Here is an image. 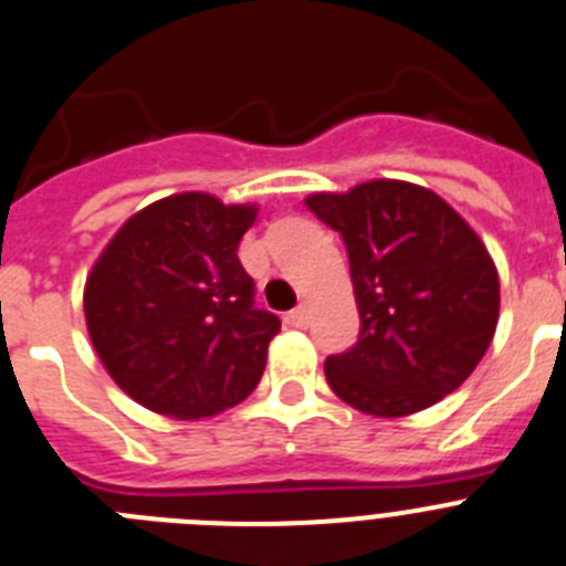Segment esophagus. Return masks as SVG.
Listing matches in <instances>:
<instances>
[{
    "label": "esophagus",
    "instance_id": "esophagus-1",
    "mask_svg": "<svg viewBox=\"0 0 566 566\" xmlns=\"http://www.w3.org/2000/svg\"><path fill=\"white\" fill-rule=\"evenodd\" d=\"M289 323L297 328H306L308 323H312V312H308L306 303H300L297 308H292V312H289Z\"/></svg>",
    "mask_w": 566,
    "mask_h": 566
}]
</instances>
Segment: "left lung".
Returning a JSON list of instances; mask_svg holds the SVG:
<instances>
[{"label": "left lung", "mask_w": 566, "mask_h": 566, "mask_svg": "<svg viewBox=\"0 0 566 566\" xmlns=\"http://www.w3.org/2000/svg\"><path fill=\"white\" fill-rule=\"evenodd\" d=\"M339 232L352 266L359 337L326 359L332 391L371 417H405L457 391L499 323V274L448 203L405 181L306 198Z\"/></svg>", "instance_id": "obj_1"}]
</instances>
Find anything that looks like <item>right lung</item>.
Here are the masks:
<instances>
[{
    "label": "right lung",
    "mask_w": 566,
    "mask_h": 566,
    "mask_svg": "<svg viewBox=\"0 0 566 566\" xmlns=\"http://www.w3.org/2000/svg\"><path fill=\"white\" fill-rule=\"evenodd\" d=\"M254 207L184 192L133 214L84 289L90 339L109 377L164 417L201 419L258 388L277 314L254 306L240 238Z\"/></svg>",
    "instance_id": "right-lung-1"
}]
</instances>
